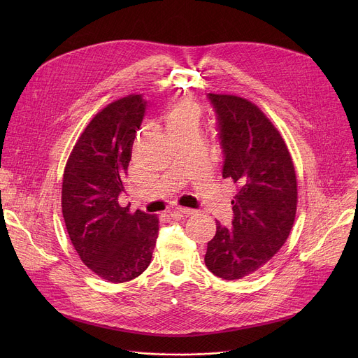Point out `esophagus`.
I'll list each match as a JSON object with an SVG mask.
<instances>
[{"instance_id": "obj_1", "label": "esophagus", "mask_w": 358, "mask_h": 358, "mask_svg": "<svg viewBox=\"0 0 358 358\" xmlns=\"http://www.w3.org/2000/svg\"><path fill=\"white\" fill-rule=\"evenodd\" d=\"M176 211H177L178 214H182V215H194V214L196 213L195 210H189V208H181V207H180V208H177Z\"/></svg>"}]
</instances>
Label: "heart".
<instances>
[{"mask_svg": "<svg viewBox=\"0 0 358 358\" xmlns=\"http://www.w3.org/2000/svg\"><path fill=\"white\" fill-rule=\"evenodd\" d=\"M166 126H194L196 127L199 119V108L191 100H181L166 112Z\"/></svg>", "mask_w": 358, "mask_h": 358, "instance_id": "b5f03b06", "label": "heart"}]
</instances>
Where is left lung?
Returning <instances> with one entry per match:
<instances>
[{
  "mask_svg": "<svg viewBox=\"0 0 358 358\" xmlns=\"http://www.w3.org/2000/svg\"><path fill=\"white\" fill-rule=\"evenodd\" d=\"M224 155L222 177L236 185L232 227L217 221L206 265L235 280L265 265L282 248L294 222L297 184L289 150L271 120L246 99L207 94Z\"/></svg>",
  "mask_w": 358,
  "mask_h": 358,
  "instance_id": "obj_1",
  "label": "left lung"
}]
</instances>
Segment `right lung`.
Instances as JSON below:
<instances>
[{
	"label": "right lung",
	"mask_w": 358,
	"mask_h": 358,
	"mask_svg": "<svg viewBox=\"0 0 358 358\" xmlns=\"http://www.w3.org/2000/svg\"><path fill=\"white\" fill-rule=\"evenodd\" d=\"M145 99L130 94L99 112L76 141L64 173L62 214L82 262L113 283L141 275L151 262L159 218L119 206Z\"/></svg>",
	"instance_id": "obj_1"
}]
</instances>
